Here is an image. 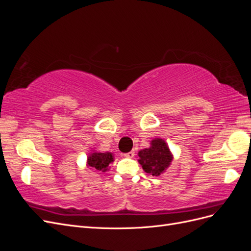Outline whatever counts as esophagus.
Here are the masks:
<instances>
[{
	"label": "esophagus",
	"instance_id": "1",
	"mask_svg": "<svg viewBox=\"0 0 251 251\" xmlns=\"http://www.w3.org/2000/svg\"><path fill=\"white\" fill-rule=\"evenodd\" d=\"M124 156L126 157V158H133V157L135 156V151H128V153L125 154Z\"/></svg>",
	"mask_w": 251,
	"mask_h": 251
}]
</instances>
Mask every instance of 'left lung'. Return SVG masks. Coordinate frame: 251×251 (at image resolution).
Masks as SVG:
<instances>
[{
  "instance_id": "left-lung-1",
  "label": "left lung",
  "mask_w": 251,
  "mask_h": 251,
  "mask_svg": "<svg viewBox=\"0 0 251 251\" xmlns=\"http://www.w3.org/2000/svg\"><path fill=\"white\" fill-rule=\"evenodd\" d=\"M150 144V148L138 151V162L146 173L151 176H160L170 168L174 156L162 138H154Z\"/></svg>"
}]
</instances>
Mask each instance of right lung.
<instances>
[{
    "instance_id": "add662e5",
    "label": "right lung",
    "mask_w": 251,
    "mask_h": 251,
    "mask_svg": "<svg viewBox=\"0 0 251 251\" xmlns=\"http://www.w3.org/2000/svg\"><path fill=\"white\" fill-rule=\"evenodd\" d=\"M114 161V155L110 151L100 153L97 151H91L87 158V166L92 168L98 172H108L110 170V163Z\"/></svg>"
}]
</instances>
